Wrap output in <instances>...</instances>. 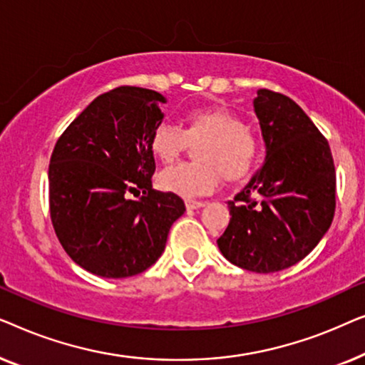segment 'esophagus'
<instances>
[{"label":"esophagus","instance_id":"obj_1","mask_svg":"<svg viewBox=\"0 0 365 365\" xmlns=\"http://www.w3.org/2000/svg\"><path fill=\"white\" fill-rule=\"evenodd\" d=\"M206 206V202L202 201H196V199H186V207L187 209H199Z\"/></svg>","mask_w":365,"mask_h":365}]
</instances>
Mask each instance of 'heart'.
Masks as SVG:
<instances>
[{
  "instance_id": "1",
  "label": "heart",
  "mask_w": 365,
  "mask_h": 365,
  "mask_svg": "<svg viewBox=\"0 0 365 365\" xmlns=\"http://www.w3.org/2000/svg\"><path fill=\"white\" fill-rule=\"evenodd\" d=\"M181 132L176 126L161 124L149 139V149L159 161L171 164L181 156L187 141H201L192 164H178L161 173L164 191L181 196H199L212 191L221 176L226 181H241L257 161V138L244 128L236 114L222 108L191 109L182 116Z\"/></svg>"
}]
</instances>
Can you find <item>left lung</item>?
I'll return each mask as SVG.
<instances>
[{"label":"left lung","mask_w":365,"mask_h":365,"mask_svg":"<svg viewBox=\"0 0 365 365\" xmlns=\"http://www.w3.org/2000/svg\"><path fill=\"white\" fill-rule=\"evenodd\" d=\"M252 104L266 159L229 201L217 246L234 266L271 274L302 261L329 231L336 169L327 139L291 98L259 89Z\"/></svg>","instance_id":"obj_1"}]
</instances>
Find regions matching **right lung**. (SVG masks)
<instances>
[{
	"label": "right lung",
	"mask_w": 365,
	"mask_h": 365,
	"mask_svg": "<svg viewBox=\"0 0 365 365\" xmlns=\"http://www.w3.org/2000/svg\"><path fill=\"white\" fill-rule=\"evenodd\" d=\"M164 103L153 89L116 88L94 99L54 146L48 171L53 227L68 256L99 277H131L151 267L186 211L181 197L151 186L156 164L149 139L163 123ZM138 188L143 196L129 198Z\"/></svg>",
	"instance_id": "add662e5"
}]
</instances>
